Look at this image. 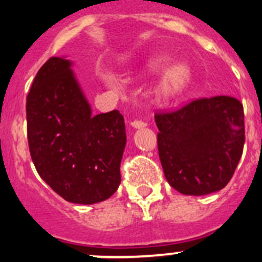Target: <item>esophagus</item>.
I'll return each instance as SVG.
<instances>
[{
	"label": "esophagus",
	"instance_id": "34e87169",
	"mask_svg": "<svg viewBox=\"0 0 262 262\" xmlns=\"http://www.w3.org/2000/svg\"><path fill=\"white\" fill-rule=\"evenodd\" d=\"M131 126H133L134 128H142V127H145V126H147V123H145L144 120L134 119L133 122H131Z\"/></svg>",
	"mask_w": 262,
	"mask_h": 262
}]
</instances>
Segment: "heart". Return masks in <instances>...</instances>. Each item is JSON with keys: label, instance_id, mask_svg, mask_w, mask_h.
Returning a JSON list of instances; mask_svg holds the SVG:
<instances>
[{"label": "heart", "instance_id": "1", "mask_svg": "<svg viewBox=\"0 0 262 262\" xmlns=\"http://www.w3.org/2000/svg\"><path fill=\"white\" fill-rule=\"evenodd\" d=\"M165 57H159L154 61L149 62V69L151 71H159L165 66ZM191 80V69L187 64H176L170 67L168 71L164 73V76L160 80L159 84V93L165 98H172V97L178 96L182 93L190 84Z\"/></svg>", "mask_w": 262, "mask_h": 262}]
</instances>
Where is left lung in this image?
<instances>
[{
  "label": "left lung",
  "instance_id": "1",
  "mask_svg": "<svg viewBox=\"0 0 262 262\" xmlns=\"http://www.w3.org/2000/svg\"><path fill=\"white\" fill-rule=\"evenodd\" d=\"M166 181L186 195H206L232 178L245 142L244 110L230 96L194 99L155 114Z\"/></svg>",
  "mask_w": 262,
  "mask_h": 262
}]
</instances>
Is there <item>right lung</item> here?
Listing matches in <instances>:
<instances>
[{
  "mask_svg": "<svg viewBox=\"0 0 262 262\" xmlns=\"http://www.w3.org/2000/svg\"><path fill=\"white\" fill-rule=\"evenodd\" d=\"M51 57L27 96V140L39 176L64 200L93 205L110 198L120 184L126 147L123 115H93L71 69Z\"/></svg>",
  "mask_w": 262,
  "mask_h": 262,
  "instance_id": "1",
  "label": "right lung"
}]
</instances>
